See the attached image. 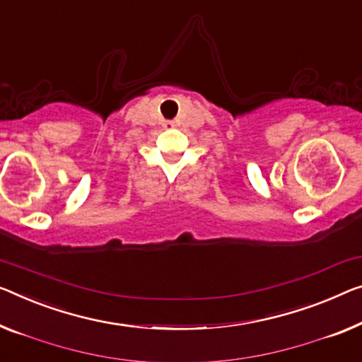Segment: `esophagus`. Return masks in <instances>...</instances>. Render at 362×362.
Listing matches in <instances>:
<instances>
[{
    "mask_svg": "<svg viewBox=\"0 0 362 362\" xmlns=\"http://www.w3.org/2000/svg\"><path fill=\"white\" fill-rule=\"evenodd\" d=\"M164 127H165V128H172V127H175V122L167 120V122H164Z\"/></svg>",
    "mask_w": 362,
    "mask_h": 362,
    "instance_id": "esophagus-1",
    "label": "esophagus"
}]
</instances>
